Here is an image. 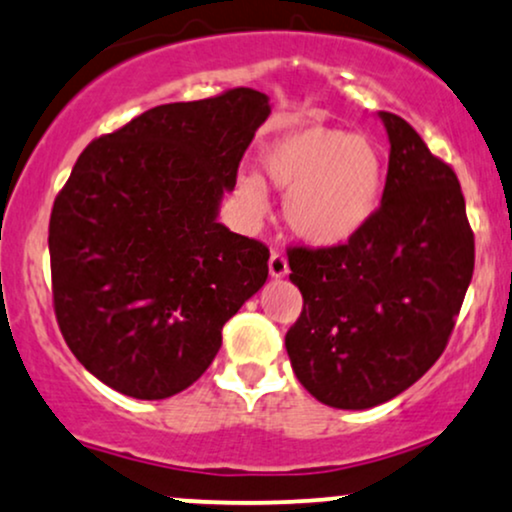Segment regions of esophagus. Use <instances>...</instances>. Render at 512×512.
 Returning a JSON list of instances; mask_svg holds the SVG:
<instances>
[{
  "mask_svg": "<svg viewBox=\"0 0 512 512\" xmlns=\"http://www.w3.org/2000/svg\"><path fill=\"white\" fill-rule=\"evenodd\" d=\"M268 270H270V278H285L287 273H290V266H287V258L278 254V251H273L270 254V261H268Z\"/></svg>",
  "mask_w": 512,
  "mask_h": 512,
  "instance_id": "obj_1",
  "label": "esophagus"
}]
</instances>
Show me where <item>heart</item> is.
I'll use <instances>...</instances> for the list:
<instances>
[{"instance_id":"b5f03b06","label":"heart","mask_w":512,"mask_h":512,"mask_svg":"<svg viewBox=\"0 0 512 512\" xmlns=\"http://www.w3.org/2000/svg\"><path fill=\"white\" fill-rule=\"evenodd\" d=\"M263 174L285 191L282 215L304 244L330 249L369 225L383 194V162L362 134L304 124L275 138L261 155ZM237 196L254 213L266 210V186L242 177Z\"/></svg>"}]
</instances>
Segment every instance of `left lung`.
I'll return each instance as SVG.
<instances>
[{
	"mask_svg": "<svg viewBox=\"0 0 512 512\" xmlns=\"http://www.w3.org/2000/svg\"><path fill=\"white\" fill-rule=\"evenodd\" d=\"M381 208L357 237L292 249L304 297L285 347L299 383L338 410H369L417 383L446 350L474 270V234L455 172L398 114Z\"/></svg>",
	"mask_w": 512,
	"mask_h": 512,
	"instance_id": "obj_1",
	"label": "left lung"
}]
</instances>
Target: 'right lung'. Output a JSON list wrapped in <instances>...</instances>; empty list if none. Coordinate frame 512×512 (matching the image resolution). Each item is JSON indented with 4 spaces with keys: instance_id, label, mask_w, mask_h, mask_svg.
Masks as SVG:
<instances>
[{
    "instance_id": "add662e5",
    "label": "right lung",
    "mask_w": 512,
    "mask_h": 512,
    "mask_svg": "<svg viewBox=\"0 0 512 512\" xmlns=\"http://www.w3.org/2000/svg\"><path fill=\"white\" fill-rule=\"evenodd\" d=\"M268 114L254 88L158 105L90 143L54 198L59 330L117 393L165 400L189 388L222 326L266 285V246L218 215Z\"/></svg>"
}]
</instances>
